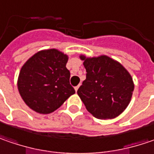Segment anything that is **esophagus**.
Listing matches in <instances>:
<instances>
[{
    "label": "esophagus",
    "instance_id": "esophagus-1",
    "mask_svg": "<svg viewBox=\"0 0 154 154\" xmlns=\"http://www.w3.org/2000/svg\"><path fill=\"white\" fill-rule=\"evenodd\" d=\"M79 86H80V85H77V86H76V87H75V90H76V92H77V90H78V88H79Z\"/></svg>",
    "mask_w": 154,
    "mask_h": 154
}]
</instances>
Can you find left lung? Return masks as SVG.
Instances as JSON below:
<instances>
[{
  "label": "left lung",
  "mask_w": 154,
  "mask_h": 154,
  "mask_svg": "<svg viewBox=\"0 0 154 154\" xmlns=\"http://www.w3.org/2000/svg\"><path fill=\"white\" fill-rule=\"evenodd\" d=\"M86 79L77 94L87 110L98 119H113L128 107L134 85L128 71L108 56L86 57Z\"/></svg>",
  "instance_id": "obj_1"
}]
</instances>
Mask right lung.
Masks as SVG:
<instances>
[{
	"instance_id": "add662e5",
	"label": "right lung",
	"mask_w": 154,
	"mask_h": 154,
	"mask_svg": "<svg viewBox=\"0 0 154 154\" xmlns=\"http://www.w3.org/2000/svg\"><path fill=\"white\" fill-rule=\"evenodd\" d=\"M68 56L50 49L38 51L22 66L18 89L25 103L39 114H50L75 93L66 68Z\"/></svg>"
}]
</instances>
